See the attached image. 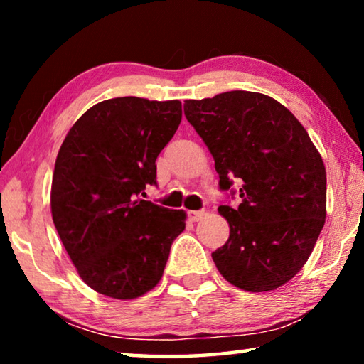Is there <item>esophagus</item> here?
<instances>
[{"instance_id":"obj_1","label":"esophagus","mask_w":364,"mask_h":364,"mask_svg":"<svg viewBox=\"0 0 364 364\" xmlns=\"http://www.w3.org/2000/svg\"><path fill=\"white\" fill-rule=\"evenodd\" d=\"M204 215H205V210H193L188 213V217L191 221H199L202 217H204Z\"/></svg>"}]
</instances>
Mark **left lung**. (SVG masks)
Segmentation results:
<instances>
[{
	"mask_svg": "<svg viewBox=\"0 0 364 364\" xmlns=\"http://www.w3.org/2000/svg\"><path fill=\"white\" fill-rule=\"evenodd\" d=\"M184 115L215 160L220 189L241 183L237 208L220 205L230 239L212 258L242 291L286 284L311 255L326 218V168L291 110L254 91L184 101Z\"/></svg>",
	"mask_w": 364,
	"mask_h": 364,
	"instance_id": "1",
	"label": "left lung"
}]
</instances>
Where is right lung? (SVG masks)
Listing matches in <instances>:
<instances>
[{
  "label": "right lung",
  "mask_w": 364,
  "mask_h": 364,
  "mask_svg": "<svg viewBox=\"0 0 364 364\" xmlns=\"http://www.w3.org/2000/svg\"><path fill=\"white\" fill-rule=\"evenodd\" d=\"M180 101L114 97L86 110L54 165L51 213L80 278L119 300L159 284L186 212L139 199L181 122Z\"/></svg>",
  "instance_id": "obj_1"
}]
</instances>
